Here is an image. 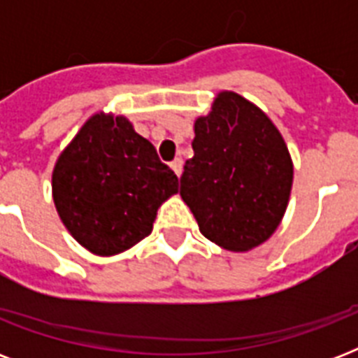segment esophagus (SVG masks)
I'll use <instances>...</instances> for the list:
<instances>
[{"label":"esophagus","mask_w":358,"mask_h":358,"mask_svg":"<svg viewBox=\"0 0 358 358\" xmlns=\"http://www.w3.org/2000/svg\"><path fill=\"white\" fill-rule=\"evenodd\" d=\"M182 167H184V162H182V157H176L174 162H171V169H173L176 176H180V174H182Z\"/></svg>","instance_id":"esophagus-1"}]
</instances>
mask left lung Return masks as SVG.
Listing matches in <instances>:
<instances>
[{
	"label": "left lung",
	"instance_id": "obj_1",
	"mask_svg": "<svg viewBox=\"0 0 358 358\" xmlns=\"http://www.w3.org/2000/svg\"><path fill=\"white\" fill-rule=\"evenodd\" d=\"M195 156L180 176V195L210 241L243 252L264 243L282 221L294 163L282 135L262 109L236 92H219L195 120Z\"/></svg>",
	"mask_w": 358,
	"mask_h": 358
}]
</instances>
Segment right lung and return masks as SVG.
Instances as JSON below:
<instances>
[{
    "instance_id": "1",
    "label": "right lung",
    "mask_w": 358,
    "mask_h": 358,
    "mask_svg": "<svg viewBox=\"0 0 358 358\" xmlns=\"http://www.w3.org/2000/svg\"><path fill=\"white\" fill-rule=\"evenodd\" d=\"M52 191L76 241L111 256L150 234L157 208L178 193V178L128 119L96 113L59 156Z\"/></svg>"
}]
</instances>
